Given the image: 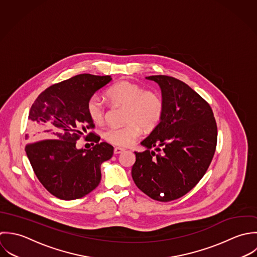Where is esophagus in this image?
Returning <instances> with one entry per match:
<instances>
[{"instance_id": "1", "label": "esophagus", "mask_w": 257, "mask_h": 257, "mask_svg": "<svg viewBox=\"0 0 257 257\" xmlns=\"http://www.w3.org/2000/svg\"><path fill=\"white\" fill-rule=\"evenodd\" d=\"M125 150L124 149H122V148H119V147H116L115 149H114V154H121V153H123Z\"/></svg>"}]
</instances>
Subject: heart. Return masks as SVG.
Returning <instances> with one entry per match:
<instances>
[{"label": "heart", "instance_id": "1", "mask_svg": "<svg viewBox=\"0 0 257 257\" xmlns=\"http://www.w3.org/2000/svg\"><path fill=\"white\" fill-rule=\"evenodd\" d=\"M107 97L115 104L126 106L124 122L120 127H110L104 132L109 143L127 147L134 143L141 130L151 131L159 124L163 112L162 98L153 91H145L142 86L129 80H121L106 91ZM102 100L93 95L87 102V113L94 123L100 124L105 119Z\"/></svg>", "mask_w": 257, "mask_h": 257}]
</instances>
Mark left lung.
Listing matches in <instances>:
<instances>
[{
	"label": "left lung",
	"mask_w": 257,
	"mask_h": 257,
	"mask_svg": "<svg viewBox=\"0 0 257 257\" xmlns=\"http://www.w3.org/2000/svg\"><path fill=\"white\" fill-rule=\"evenodd\" d=\"M146 78L160 86L164 112L141 142L147 150L135 152L131 173L148 197L170 202L186 195L204 177L215 151L217 128L208 103L188 84L167 75Z\"/></svg>",
	"instance_id": "8db88e82"
}]
</instances>
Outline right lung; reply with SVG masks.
Here are the masks:
<instances>
[{"mask_svg":"<svg viewBox=\"0 0 257 257\" xmlns=\"http://www.w3.org/2000/svg\"><path fill=\"white\" fill-rule=\"evenodd\" d=\"M111 80L109 75H75L47 88L31 107L26 139L41 141L25 150L39 181L60 200H76L92 192L101 180V164L113 155V147L98 143L100 137L93 133L88 137L94 147L76 148L79 137L94 128L87 113L89 98Z\"/></svg>","mask_w":257,"mask_h":257,"instance_id":"right-lung-1","label":"right lung"}]
</instances>
